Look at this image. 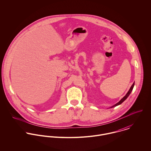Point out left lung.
<instances>
[{
	"label": "left lung",
	"mask_w": 151,
	"mask_h": 151,
	"mask_svg": "<svg viewBox=\"0 0 151 151\" xmlns=\"http://www.w3.org/2000/svg\"><path fill=\"white\" fill-rule=\"evenodd\" d=\"M134 83L132 84V85L130 87V88H129V91H128V92L126 93V95L119 102H117L116 104H115L114 105H113V106H111V108H113V107H115V106H118V105H120V104H122L128 97H129V94L131 93V91H132V89H133V88H134Z\"/></svg>",
	"instance_id": "left-lung-1"
}]
</instances>
